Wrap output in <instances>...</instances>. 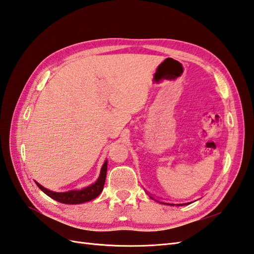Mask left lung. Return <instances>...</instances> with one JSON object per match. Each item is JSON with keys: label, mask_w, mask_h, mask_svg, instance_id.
Returning a JSON list of instances; mask_svg holds the SVG:
<instances>
[{"label": "left lung", "mask_w": 254, "mask_h": 254, "mask_svg": "<svg viewBox=\"0 0 254 254\" xmlns=\"http://www.w3.org/2000/svg\"><path fill=\"white\" fill-rule=\"evenodd\" d=\"M150 197H151V198H152V199H154V198H153V197H152V196H150ZM163 204H166V203H163ZM170 205H175V204H170ZM181 205H183V204H178V205H177V206H181ZM184 205H187V204H184Z\"/></svg>", "instance_id": "left-lung-1"}]
</instances>
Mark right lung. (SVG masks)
<instances>
[{
  "label": "right lung",
  "instance_id": "right-lung-1",
  "mask_svg": "<svg viewBox=\"0 0 254 254\" xmlns=\"http://www.w3.org/2000/svg\"><path fill=\"white\" fill-rule=\"evenodd\" d=\"M107 161H105V163L102 166L99 179H97L93 185H91L87 188H83L81 190H70L67 192H53L46 189V188H44L43 186L36 183V181L35 184L45 194H47L49 197L54 198L57 201H60V203L63 204H81L86 203V201H89L91 199H94L101 194V192L103 191L104 185H105Z\"/></svg>",
  "mask_w": 254,
  "mask_h": 254
}]
</instances>
